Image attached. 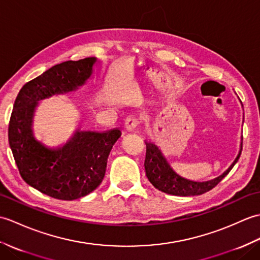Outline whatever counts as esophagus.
Listing matches in <instances>:
<instances>
[{
	"mask_svg": "<svg viewBox=\"0 0 260 260\" xmlns=\"http://www.w3.org/2000/svg\"><path fill=\"white\" fill-rule=\"evenodd\" d=\"M139 118L136 117L134 115H129L127 116L126 119H125V128L127 131H134L137 126H139Z\"/></svg>",
	"mask_w": 260,
	"mask_h": 260,
	"instance_id": "1",
	"label": "esophagus"
}]
</instances>
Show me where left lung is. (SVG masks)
Masks as SVG:
<instances>
[{
	"label": "left lung",
	"instance_id": "left-lung-1",
	"mask_svg": "<svg viewBox=\"0 0 260 260\" xmlns=\"http://www.w3.org/2000/svg\"><path fill=\"white\" fill-rule=\"evenodd\" d=\"M146 144V156H145V172L147 179L157 190L172 196L179 197H190L200 196L210 191L227 175L234 165L238 162L242 151V139L240 143V150L238 155L235 158L234 163L230 165L227 171L219 175L218 178L209 181H191L179 175L171 168L168 159L163 155L162 151L158 146L151 142H145Z\"/></svg>",
	"mask_w": 260,
	"mask_h": 260
}]
</instances>
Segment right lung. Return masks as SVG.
<instances>
[{"mask_svg": "<svg viewBox=\"0 0 260 260\" xmlns=\"http://www.w3.org/2000/svg\"><path fill=\"white\" fill-rule=\"evenodd\" d=\"M97 62V58L90 57L53 66L21 88L11 114L9 144L22 179L59 200L85 197L102 183L108 155L121 132L78 128L63 146L49 147L35 137L33 116L39 101L84 86Z\"/></svg>", "mask_w": 260, "mask_h": 260, "instance_id": "1", "label": "right lung"}]
</instances>
